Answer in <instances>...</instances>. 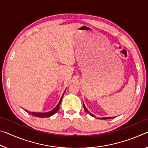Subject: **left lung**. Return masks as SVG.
Returning <instances> with one entry per match:
<instances>
[{
  "label": "left lung",
  "mask_w": 148,
  "mask_h": 148,
  "mask_svg": "<svg viewBox=\"0 0 148 148\" xmlns=\"http://www.w3.org/2000/svg\"><path fill=\"white\" fill-rule=\"evenodd\" d=\"M83 105H84V110H85V111H86V112H88V113H89V114H90L91 116H93L92 114H91V113H90V112L88 111V109H87V108L86 107V106H85V105H84V104H83ZM113 118H114V117H105V118H102V119H113Z\"/></svg>",
  "instance_id": "obj_1"
}]
</instances>
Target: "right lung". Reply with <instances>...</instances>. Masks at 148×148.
<instances>
[{
  "label": "right lung",
  "instance_id": "add662e5",
  "mask_svg": "<svg viewBox=\"0 0 148 148\" xmlns=\"http://www.w3.org/2000/svg\"><path fill=\"white\" fill-rule=\"evenodd\" d=\"M64 95V94H63ZM62 95V96H63ZM62 96L61 97V99H60L59 103H58V104L57 105V106L56 107L55 109H53L52 111L47 112H29V114H31L33 116H37V117H39V118H45V117H49V116H51L53 115L54 114H55L56 112H57L58 109H59V107H60V103H61V101L62 99Z\"/></svg>",
  "mask_w": 148,
  "mask_h": 148
}]
</instances>
